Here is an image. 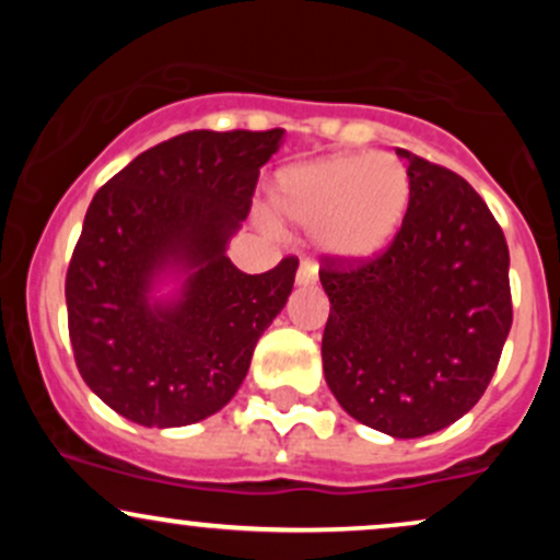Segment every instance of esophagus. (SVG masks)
<instances>
[{
    "label": "esophagus",
    "mask_w": 560,
    "mask_h": 560,
    "mask_svg": "<svg viewBox=\"0 0 560 560\" xmlns=\"http://www.w3.org/2000/svg\"><path fill=\"white\" fill-rule=\"evenodd\" d=\"M298 284L300 287H311L316 284V266L311 260H302L298 268Z\"/></svg>",
    "instance_id": "obj_1"
}]
</instances>
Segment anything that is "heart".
Wrapping results in <instances>:
<instances>
[{
    "mask_svg": "<svg viewBox=\"0 0 560 560\" xmlns=\"http://www.w3.org/2000/svg\"><path fill=\"white\" fill-rule=\"evenodd\" d=\"M284 221L320 229V247L345 262L378 258L400 234L410 208V176L389 155H339L294 165L273 184Z\"/></svg>",
    "mask_w": 560,
    "mask_h": 560,
    "instance_id": "1",
    "label": "heart"
}]
</instances>
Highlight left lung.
Returning <instances> with one entry per match:
<instances>
[{
  "instance_id": "obj_1",
  "label": "left lung",
  "mask_w": 560,
  "mask_h": 560,
  "mask_svg": "<svg viewBox=\"0 0 560 560\" xmlns=\"http://www.w3.org/2000/svg\"><path fill=\"white\" fill-rule=\"evenodd\" d=\"M410 208L395 242L369 262L324 258L331 311L324 376L347 413L397 440L466 416L511 331L508 244L458 173L397 150Z\"/></svg>"
}]
</instances>
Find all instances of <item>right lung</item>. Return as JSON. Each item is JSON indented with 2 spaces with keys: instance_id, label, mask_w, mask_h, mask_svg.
<instances>
[{
  "instance_id": "1",
  "label": "right lung",
  "mask_w": 560,
  "mask_h": 560,
  "mask_svg": "<svg viewBox=\"0 0 560 560\" xmlns=\"http://www.w3.org/2000/svg\"><path fill=\"white\" fill-rule=\"evenodd\" d=\"M284 131H189L133 158L96 191L66 276L83 382L141 427L218 413L287 305L298 258L242 273L229 240ZM179 281L171 299L154 292Z\"/></svg>"
}]
</instances>
